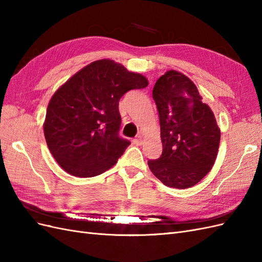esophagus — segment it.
I'll return each mask as SVG.
<instances>
[{"mask_svg": "<svg viewBox=\"0 0 262 262\" xmlns=\"http://www.w3.org/2000/svg\"><path fill=\"white\" fill-rule=\"evenodd\" d=\"M133 143L136 144V145H138V146H140V145H142L143 144V139H142V137H138V138H136L133 140Z\"/></svg>", "mask_w": 262, "mask_h": 262, "instance_id": "34e87169", "label": "esophagus"}]
</instances>
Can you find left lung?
<instances>
[{
    "label": "left lung",
    "mask_w": 262,
    "mask_h": 262,
    "mask_svg": "<svg viewBox=\"0 0 262 262\" xmlns=\"http://www.w3.org/2000/svg\"><path fill=\"white\" fill-rule=\"evenodd\" d=\"M163 144L162 156L148 167L165 186L186 189L196 185L215 163L221 130L188 76L169 70L155 83Z\"/></svg>",
    "instance_id": "left-lung-1"
}]
</instances>
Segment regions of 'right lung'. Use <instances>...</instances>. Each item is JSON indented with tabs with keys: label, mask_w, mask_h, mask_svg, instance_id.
<instances>
[{
	"label": "right lung",
	"mask_w": 262,
	"mask_h": 262,
	"mask_svg": "<svg viewBox=\"0 0 262 262\" xmlns=\"http://www.w3.org/2000/svg\"><path fill=\"white\" fill-rule=\"evenodd\" d=\"M147 85L144 75L109 59L90 63L61 85L43 122L47 145L60 167L81 178L112 168L130 145L118 134L119 100Z\"/></svg>",
	"instance_id": "1"
}]
</instances>
